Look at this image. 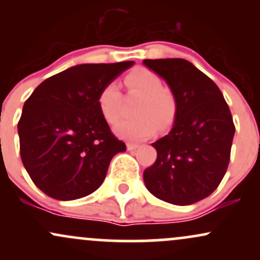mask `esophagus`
Segmentation results:
<instances>
[{
    "instance_id": "obj_1",
    "label": "esophagus",
    "mask_w": 260,
    "mask_h": 260,
    "mask_svg": "<svg viewBox=\"0 0 260 260\" xmlns=\"http://www.w3.org/2000/svg\"><path fill=\"white\" fill-rule=\"evenodd\" d=\"M139 145L136 144V143H127V149L128 150H136Z\"/></svg>"
}]
</instances>
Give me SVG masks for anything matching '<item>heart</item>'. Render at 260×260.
<instances>
[{
	"mask_svg": "<svg viewBox=\"0 0 260 260\" xmlns=\"http://www.w3.org/2000/svg\"><path fill=\"white\" fill-rule=\"evenodd\" d=\"M129 90L139 91L143 99L137 107L138 117L122 120L115 126V132L127 139L143 140L157 129V121L166 124L174 117L175 100L171 91L164 88L162 80L148 68H139L126 77ZM122 95L116 82H109L98 95V106L107 122L113 123L120 117Z\"/></svg>",
	"mask_w": 260,
	"mask_h": 260,
	"instance_id": "obj_1",
	"label": "heart"
}]
</instances>
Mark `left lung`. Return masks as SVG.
<instances>
[{
    "mask_svg": "<svg viewBox=\"0 0 260 260\" xmlns=\"http://www.w3.org/2000/svg\"><path fill=\"white\" fill-rule=\"evenodd\" d=\"M166 80L176 101L175 123L153 143L157 157L144 170L151 194L175 205L207 198L219 187L230 162L235 124L219 86L183 58L144 59Z\"/></svg>",
    "mask_w": 260,
    "mask_h": 260,
    "instance_id": "obj_1",
    "label": "left lung"
}]
</instances>
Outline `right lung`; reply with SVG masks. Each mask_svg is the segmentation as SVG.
<instances>
[{
	"instance_id": "obj_1",
	"label": "right lung",
	"mask_w": 260,
	"mask_h": 260,
	"mask_svg": "<svg viewBox=\"0 0 260 260\" xmlns=\"http://www.w3.org/2000/svg\"><path fill=\"white\" fill-rule=\"evenodd\" d=\"M133 63L74 66L44 80L25 101L18 122L20 157L45 194L58 201L90 194L112 157L126 151L101 115L98 95Z\"/></svg>"
}]
</instances>
